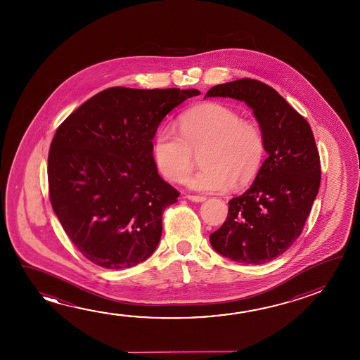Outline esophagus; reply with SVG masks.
<instances>
[{
    "label": "esophagus",
    "mask_w": 360,
    "mask_h": 360,
    "mask_svg": "<svg viewBox=\"0 0 360 360\" xmlns=\"http://www.w3.org/2000/svg\"><path fill=\"white\" fill-rule=\"evenodd\" d=\"M186 198L189 200H192V202H205V200H207V197H203V195H186Z\"/></svg>",
    "instance_id": "esophagus-1"
}]
</instances>
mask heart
I'll use <instances>...</instances> for the list:
<instances>
[{
	"label": "heart",
	"mask_w": 360,
	"mask_h": 360,
	"mask_svg": "<svg viewBox=\"0 0 360 360\" xmlns=\"http://www.w3.org/2000/svg\"><path fill=\"white\" fill-rule=\"evenodd\" d=\"M172 128H160L154 136L153 158L160 173L182 183L193 168V152L202 153L206 165L188 179L198 192H224L233 184L242 188L259 173L265 155V138L257 124L221 103H205L184 112Z\"/></svg>",
	"instance_id": "heart-1"
}]
</instances>
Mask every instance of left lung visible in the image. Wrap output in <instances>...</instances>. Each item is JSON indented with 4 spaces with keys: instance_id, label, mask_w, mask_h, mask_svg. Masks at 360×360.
I'll return each mask as SVG.
<instances>
[{
    "instance_id": "8db88e82",
    "label": "left lung",
    "mask_w": 360,
    "mask_h": 360,
    "mask_svg": "<svg viewBox=\"0 0 360 360\" xmlns=\"http://www.w3.org/2000/svg\"><path fill=\"white\" fill-rule=\"evenodd\" d=\"M232 98L252 109L267 158L251 187L229 202L224 224L211 233L214 251L261 265L300 236L320 187V158L311 128L275 89L255 79L219 84L206 98Z\"/></svg>"
}]
</instances>
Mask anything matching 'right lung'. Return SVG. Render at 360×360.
I'll return each mask as SVG.
<instances>
[{
	"label": "right lung",
	"instance_id": "right-lung-1",
	"mask_svg": "<svg viewBox=\"0 0 360 360\" xmlns=\"http://www.w3.org/2000/svg\"><path fill=\"white\" fill-rule=\"evenodd\" d=\"M200 94L109 88L56 130L48 158L51 206L71 242L95 265L128 269L155 251L162 214L179 192L158 174L152 141L168 112Z\"/></svg>",
	"mask_w": 360,
	"mask_h": 360
}]
</instances>
